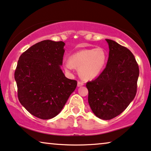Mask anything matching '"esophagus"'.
I'll return each instance as SVG.
<instances>
[{
  "label": "esophagus",
  "mask_w": 151,
  "mask_h": 151,
  "mask_svg": "<svg viewBox=\"0 0 151 151\" xmlns=\"http://www.w3.org/2000/svg\"><path fill=\"white\" fill-rule=\"evenodd\" d=\"M83 85H84V83L83 82H80V81L78 82V87H81V86Z\"/></svg>",
  "instance_id": "34e87169"
}]
</instances>
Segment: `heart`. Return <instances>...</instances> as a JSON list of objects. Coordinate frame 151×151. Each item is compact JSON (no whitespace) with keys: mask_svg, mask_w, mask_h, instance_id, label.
<instances>
[{"mask_svg":"<svg viewBox=\"0 0 151 151\" xmlns=\"http://www.w3.org/2000/svg\"><path fill=\"white\" fill-rule=\"evenodd\" d=\"M106 60V53L103 48L84 49L72 55L64 63V68L68 71H71L74 67L80 68V74L84 79L92 80L103 71Z\"/></svg>","mask_w":151,"mask_h":151,"instance_id":"b5f03b06","label":"heart"}]
</instances>
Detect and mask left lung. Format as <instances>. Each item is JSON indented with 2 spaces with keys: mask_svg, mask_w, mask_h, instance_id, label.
<instances>
[{
  "mask_svg": "<svg viewBox=\"0 0 151 151\" xmlns=\"http://www.w3.org/2000/svg\"><path fill=\"white\" fill-rule=\"evenodd\" d=\"M105 40L109 49L106 67L86 86L93 114L109 120L122 113L135 97L139 69L130 50L113 40Z\"/></svg>",
  "mask_w": 151,
  "mask_h": 151,
  "instance_id": "obj_1",
  "label": "left lung"
}]
</instances>
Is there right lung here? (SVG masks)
<instances>
[{
	"instance_id": "obj_1",
	"label": "right lung",
	"mask_w": 151,
	"mask_h": 151,
	"mask_svg": "<svg viewBox=\"0 0 151 151\" xmlns=\"http://www.w3.org/2000/svg\"><path fill=\"white\" fill-rule=\"evenodd\" d=\"M64 45L63 42L42 41L19 59L14 73L19 101L39 119L56 116L77 86V81L66 78L60 68Z\"/></svg>"
}]
</instances>
